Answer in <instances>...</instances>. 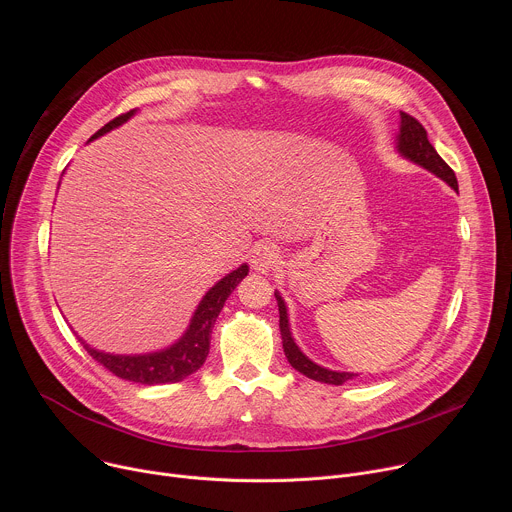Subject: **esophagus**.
Returning a JSON list of instances; mask_svg holds the SVG:
<instances>
[{"label": "esophagus", "instance_id": "esophagus-1", "mask_svg": "<svg viewBox=\"0 0 512 512\" xmlns=\"http://www.w3.org/2000/svg\"><path fill=\"white\" fill-rule=\"evenodd\" d=\"M279 259V253H277V247L271 245V243H259L255 245V249L251 251V267L259 273H267L275 267Z\"/></svg>", "mask_w": 512, "mask_h": 512}]
</instances>
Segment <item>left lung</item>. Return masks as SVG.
Here are the masks:
<instances>
[{"mask_svg": "<svg viewBox=\"0 0 512 512\" xmlns=\"http://www.w3.org/2000/svg\"><path fill=\"white\" fill-rule=\"evenodd\" d=\"M397 152L411 160L413 164L429 170L431 174H435L437 178H442L448 186H452L454 190H458V180L454 170L440 158V154L435 152L433 145L427 139V131L423 129V125L401 111V127H399V135H397ZM275 300L279 306V330H281V340H283V352L289 360L291 367L296 371H300L302 375H306L312 381H320L326 385H342L354 377H358L356 373H338V371H330L320 367V364L312 362L291 338L289 332V320H287V308L285 302L281 300L279 291H275Z\"/></svg>", "mask_w": 512, "mask_h": 512, "instance_id": "obj_1", "label": "left lung"}]
</instances>
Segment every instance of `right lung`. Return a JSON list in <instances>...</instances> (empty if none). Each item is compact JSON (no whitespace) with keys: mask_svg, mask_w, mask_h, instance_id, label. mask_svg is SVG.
Here are the masks:
<instances>
[{"mask_svg":"<svg viewBox=\"0 0 512 512\" xmlns=\"http://www.w3.org/2000/svg\"><path fill=\"white\" fill-rule=\"evenodd\" d=\"M133 115H135V109L115 117L113 121L103 125L91 139H97L99 135H105L107 131L119 127L121 123H125ZM247 273H249V265H241L235 271H231L229 275H225L221 281L214 283V287H210L206 291V296L198 304L184 336L176 344H172L170 348H164L160 352L109 354V352H101L97 348H91L81 338L79 340L83 342L87 352L99 364H103L107 371H111L119 379L141 383V385L178 383V381L190 377L192 373H196L204 364V360L208 356V348H210L212 326H214L218 314H221L227 298L233 294V289L237 287V283Z\"/></svg>","mask_w":512,"mask_h":512,"instance_id":"right-lung-1","label":"right lung"}]
</instances>
